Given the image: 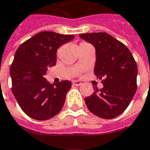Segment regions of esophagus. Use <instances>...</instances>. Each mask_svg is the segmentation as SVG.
<instances>
[{"label":"esophagus","instance_id":"1","mask_svg":"<svg viewBox=\"0 0 150 150\" xmlns=\"http://www.w3.org/2000/svg\"><path fill=\"white\" fill-rule=\"evenodd\" d=\"M72 83H73V84H74L75 86H81V85L82 84V83H81V82L80 81H77V80H75V81H72Z\"/></svg>","mask_w":150,"mask_h":150}]
</instances>
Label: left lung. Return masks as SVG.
Instances as JSON below:
<instances>
[{"instance_id":"1","label":"left lung","mask_w":150,"mask_h":150,"mask_svg":"<svg viewBox=\"0 0 150 150\" xmlns=\"http://www.w3.org/2000/svg\"><path fill=\"white\" fill-rule=\"evenodd\" d=\"M96 51L94 75L102 80L101 89L94 88L85 98L94 115L111 119L125 112L137 91V66L131 52L123 43L106 33L81 34Z\"/></svg>"}]
</instances>
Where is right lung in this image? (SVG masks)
I'll use <instances>...</instances> for the list:
<instances>
[{
    "instance_id": "1",
    "label": "right lung",
    "mask_w": 150,
    "mask_h": 150,
    "mask_svg": "<svg viewBox=\"0 0 150 150\" xmlns=\"http://www.w3.org/2000/svg\"><path fill=\"white\" fill-rule=\"evenodd\" d=\"M74 35L38 33L24 42L15 52L10 68L12 91L22 111L37 120H47L62 110L69 81L50 84L45 78L49 67L56 65L57 50Z\"/></svg>"
}]
</instances>
